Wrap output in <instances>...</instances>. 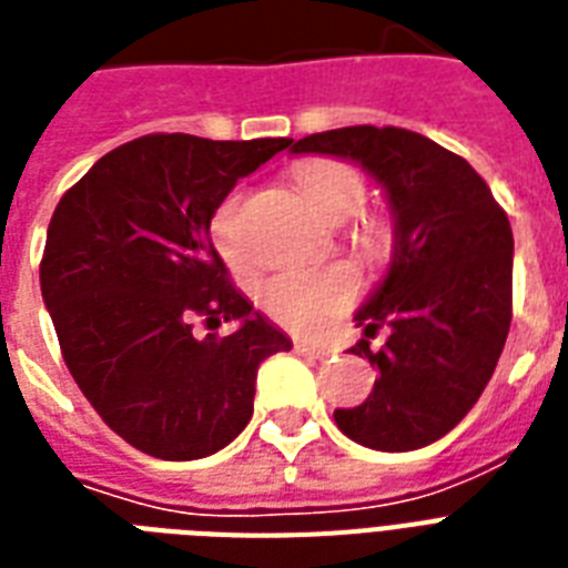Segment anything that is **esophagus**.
<instances>
[{"instance_id":"34e87169","label":"esophagus","mask_w":568,"mask_h":568,"mask_svg":"<svg viewBox=\"0 0 568 568\" xmlns=\"http://www.w3.org/2000/svg\"><path fill=\"white\" fill-rule=\"evenodd\" d=\"M293 349H296L302 358H311V362H323V358H328V355H332V349H328V346L307 344V341H296V344H293Z\"/></svg>"}]
</instances>
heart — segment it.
Returning <instances> with one entry per match:
<instances>
[{"label": "heart", "instance_id": "b5f03b06", "mask_svg": "<svg viewBox=\"0 0 568 568\" xmlns=\"http://www.w3.org/2000/svg\"><path fill=\"white\" fill-rule=\"evenodd\" d=\"M296 186L305 201L323 215L325 222H344L362 206V174L341 160H311L296 169ZM243 192L227 195L219 204L210 222V236L224 261L243 266L248 248L243 240ZM364 245L385 240V227L376 219H364L358 227ZM358 296V275L349 266H325V270H287L275 272L257 287V302L270 320L296 334H314L328 325L337 314H344Z\"/></svg>", "mask_w": 568, "mask_h": 568}]
</instances>
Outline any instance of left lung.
Here are the masks:
<instances>
[{
    "instance_id": "obj_1",
    "label": "left lung",
    "mask_w": 568,
    "mask_h": 568,
    "mask_svg": "<svg viewBox=\"0 0 568 568\" xmlns=\"http://www.w3.org/2000/svg\"><path fill=\"white\" fill-rule=\"evenodd\" d=\"M290 153L358 162L394 213L390 270L358 307L353 346L379 371L371 397L337 408L353 442L385 453L426 447L459 424L489 385L513 320V227L486 180L456 153L399 126L305 135ZM389 332L373 354L369 337Z\"/></svg>"
}]
</instances>
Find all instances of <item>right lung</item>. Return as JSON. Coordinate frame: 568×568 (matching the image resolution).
<instances>
[{
	"label": "right lung",
	"instance_id": "add662e5",
	"mask_svg": "<svg viewBox=\"0 0 568 568\" xmlns=\"http://www.w3.org/2000/svg\"><path fill=\"white\" fill-rule=\"evenodd\" d=\"M287 144L142 135L97 160L52 213L43 305L79 390L135 450L186 463L227 447L252 420L261 362L293 346L210 240L236 180ZM222 322L237 328L219 335Z\"/></svg>",
	"mask_w": 568,
	"mask_h": 568
}]
</instances>
